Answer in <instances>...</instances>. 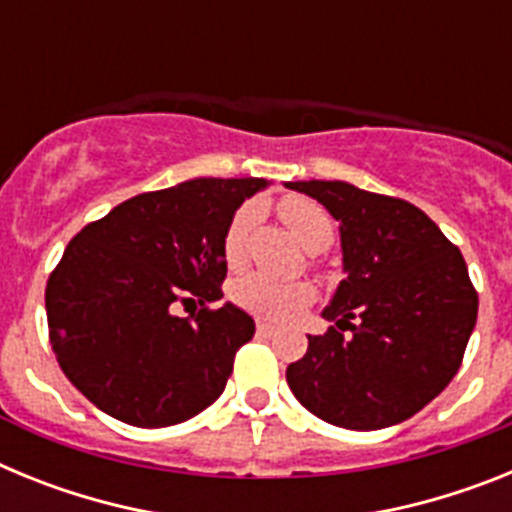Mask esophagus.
<instances>
[{"instance_id": "1", "label": "esophagus", "mask_w": 512, "mask_h": 512, "mask_svg": "<svg viewBox=\"0 0 512 512\" xmlns=\"http://www.w3.org/2000/svg\"><path fill=\"white\" fill-rule=\"evenodd\" d=\"M256 333H259V336H264V338L274 336V325L264 323V320H259V323H256Z\"/></svg>"}]
</instances>
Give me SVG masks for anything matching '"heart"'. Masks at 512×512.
<instances>
[{"instance_id": "b5f03b06", "label": "heart", "mask_w": 512, "mask_h": 512, "mask_svg": "<svg viewBox=\"0 0 512 512\" xmlns=\"http://www.w3.org/2000/svg\"><path fill=\"white\" fill-rule=\"evenodd\" d=\"M277 210L284 225L292 230V235L307 251H323V248L333 243L336 225H333V217L328 215V210L320 207L318 202L292 194V197H284L279 202ZM256 217H259V207L256 205H243L241 210L230 217L228 228L223 233V259L230 269H238L246 261L248 235H251ZM230 300L251 312V315H256V318L292 320L312 305L315 289L307 282H302V279L282 282V279L266 277L261 271H251V274L233 279V284H230Z\"/></svg>"}]
</instances>
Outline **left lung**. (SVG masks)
<instances>
[{"mask_svg":"<svg viewBox=\"0 0 512 512\" xmlns=\"http://www.w3.org/2000/svg\"><path fill=\"white\" fill-rule=\"evenodd\" d=\"M341 225L346 279L287 366L302 408L351 431L402 423L459 372L477 323V289L459 248L415 205L346 182H287Z\"/></svg>","mask_w":512,"mask_h":512,"instance_id":"left-lung-1","label":"left lung"}]
</instances>
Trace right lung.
I'll use <instances>...</instances> for the list:
<instances>
[{
    "mask_svg": "<svg viewBox=\"0 0 512 512\" xmlns=\"http://www.w3.org/2000/svg\"><path fill=\"white\" fill-rule=\"evenodd\" d=\"M266 179H192L138 194L71 238L48 277L58 366L81 395L138 428L184 423L223 395L253 318L223 297V233ZM203 307L179 319V301Z\"/></svg>",
    "mask_w": 512,
    "mask_h": 512,
    "instance_id": "1",
    "label": "right lung"
}]
</instances>
